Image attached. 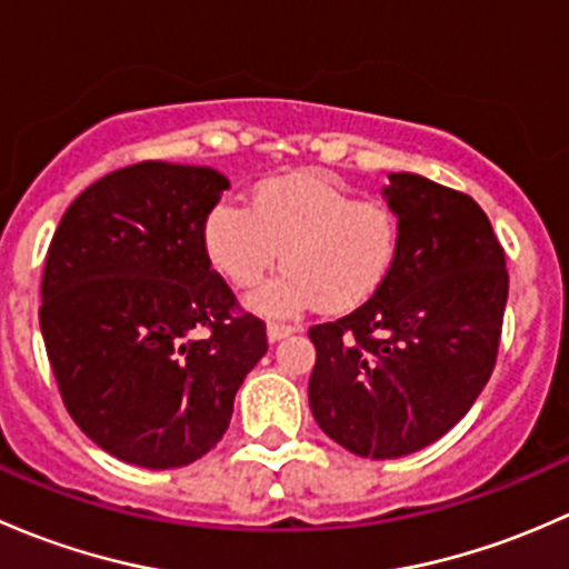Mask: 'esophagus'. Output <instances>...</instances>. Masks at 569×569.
I'll use <instances>...</instances> for the list:
<instances>
[{"label": "esophagus", "instance_id": "34e87169", "mask_svg": "<svg viewBox=\"0 0 569 569\" xmlns=\"http://www.w3.org/2000/svg\"><path fill=\"white\" fill-rule=\"evenodd\" d=\"M295 330H297L295 325H283V321H269V325H267L269 341H280V338L291 336V332H295Z\"/></svg>", "mask_w": 569, "mask_h": 569}]
</instances>
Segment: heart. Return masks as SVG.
<instances>
[{
	"label": "heart",
	"instance_id": "1",
	"mask_svg": "<svg viewBox=\"0 0 569 569\" xmlns=\"http://www.w3.org/2000/svg\"><path fill=\"white\" fill-rule=\"evenodd\" d=\"M401 217L386 200L358 194L327 170L269 178L252 209L220 200L203 220V248L237 289L256 286L283 252V272L250 297L267 317H295L319 302L341 313L369 302L391 278Z\"/></svg>",
	"mask_w": 569,
	"mask_h": 569
}]
</instances>
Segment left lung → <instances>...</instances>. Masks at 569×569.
<instances>
[{"instance_id":"left-lung-1","label":"left lung","mask_w":569,"mask_h":569,"mask_svg":"<svg viewBox=\"0 0 569 569\" xmlns=\"http://www.w3.org/2000/svg\"><path fill=\"white\" fill-rule=\"evenodd\" d=\"M382 189L401 217L391 278L347 317L308 330L311 412L358 457L396 460L443 438L496 369L509 272L470 194L416 173Z\"/></svg>"}]
</instances>
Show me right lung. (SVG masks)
Wrapping results in <instances>:
<instances>
[{
	"mask_svg": "<svg viewBox=\"0 0 569 569\" xmlns=\"http://www.w3.org/2000/svg\"><path fill=\"white\" fill-rule=\"evenodd\" d=\"M228 178L140 162L62 214L40 280V332L62 405L118 460L181 468L226 435L267 327L211 269L203 220Z\"/></svg>",
	"mask_w": 569,
	"mask_h": 569,
	"instance_id": "obj_1",
	"label": "right lung"
}]
</instances>
